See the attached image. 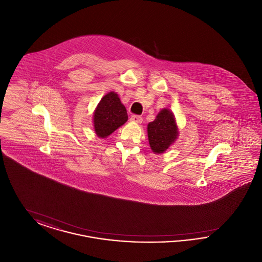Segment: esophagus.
I'll return each instance as SVG.
<instances>
[{
	"mask_svg": "<svg viewBox=\"0 0 262 262\" xmlns=\"http://www.w3.org/2000/svg\"><path fill=\"white\" fill-rule=\"evenodd\" d=\"M132 122L136 123V124H141L142 123V118L140 116H137V115H134L130 117L129 119Z\"/></svg>",
	"mask_w": 262,
	"mask_h": 262,
	"instance_id": "esophagus-1",
	"label": "esophagus"
}]
</instances>
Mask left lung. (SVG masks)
Masks as SVG:
<instances>
[{
	"instance_id": "obj_1",
	"label": "left lung",
	"mask_w": 262,
	"mask_h": 262,
	"mask_svg": "<svg viewBox=\"0 0 262 262\" xmlns=\"http://www.w3.org/2000/svg\"><path fill=\"white\" fill-rule=\"evenodd\" d=\"M147 135L150 148L154 153L160 154L168 149L179 136L173 112L164 108L158 113L156 119L147 125Z\"/></svg>"
}]
</instances>
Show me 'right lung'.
I'll return each instance as SVG.
<instances>
[{
  "mask_svg": "<svg viewBox=\"0 0 262 262\" xmlns=\"http://www.w3.org/2000/svg\"><path fill=\"white\" fill-rule=\"evenodd\" d=\"M127 121L125 107L114 91L107 93L100 100L93 115L94 130L101 138L109 137Z\"/></svg>",
  "mask_w": 262,
  "mask_h": 262,
  "instance_id": "add662e5",
  "label": "right lung"
}]
</instances>
